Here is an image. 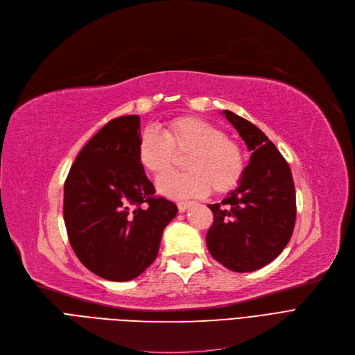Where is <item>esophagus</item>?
<instances>
[{"label": "esophagus", "instance_id": "esophagus-1", "mask_svg": "<svg viewBox=\"0 0 355 355\" xmlns=\"http://www.w3.org/2000/svg\"><path fill=\"white\" fill-rule=\"evenodd\" d=\"M193 204H194V201H178L177 206H178V210L182 213V211L187 210L189 207H191Z\"/></svg>", "mask_w": 355, "mask_h": 355}]
</instances>
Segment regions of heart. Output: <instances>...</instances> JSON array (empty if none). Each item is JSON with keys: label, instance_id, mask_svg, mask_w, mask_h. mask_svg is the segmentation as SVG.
I'll list each match as a JSON object with an SVG mask.
<instances>
[{"label": "heart", "instance_id": "heart-1", "mask_svg": "<svg viewBox=\"0 0 355 355\" xmlns=\"http://www.w3.org/2000/svg\"><path fill=\"white\" fill-rule=\"evenodd\" d=\"M175 154H189L185 168L190 171L171 174L158 181L166 197L189 198L217 194L236 189L245 174V155L240 145L220 128L194 116H180L164 129V135L148 128L139 137L137 155L142 168L155 177L171 171Z\"/></svg>", "mask_w": 355, "mask_h": 355}]
</instances>
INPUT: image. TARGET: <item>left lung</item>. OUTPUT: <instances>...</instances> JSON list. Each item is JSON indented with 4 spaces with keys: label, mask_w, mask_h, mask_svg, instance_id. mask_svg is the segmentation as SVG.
I'll return each instance as SVG.
<instances>
[{
    "label": "left lung",
    "mask_w": 355,
    "mask_h": 355,
    "mask_svg": "<svg viewBox=\"0 0 355 355\" xmlns=\"http://www.w3.org/2000/svg\"><path fill=\"white\" fill-rule=\"evenodd\" d=\"M229 122L252 151L245 174L229 197L209 204L214 221L206 241L211 256L233 272L266 266L286 248L296 220L291 168L256 125L230 110Z\"/></svg>",
    "instance_id": "1"
}]
</instances>
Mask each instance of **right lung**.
Returning a JSON list of instances; mask_svg holds the SVG:
<instances>
[{
	"label": "right lung",
	"instance_id": "1",
	"mask_svg": "<svg viewBox=\"0 0 355 355\" xmlns=\"http://www.w3.org/2000/svg\"><path fill=\"white\" fill-rule=\"evenodd\" d=\"M139 116L109 121L74 159L64 182L70 246L95 275L126 282L151 265L177 206L155 196L137 149Z\"/></svg>",
	"mask_w": 355,
	"mask_h": 355
}]
</instances>
